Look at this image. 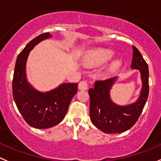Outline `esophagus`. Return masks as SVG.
Returning <instances> with one entry per match:
<instances>
[{
    "mask_svg": "<svg viewBox=\"0 0 161 161\" xmlns=\"http://www.w3.org/2000/svg\"><path fill=\"white\" fill-rule=\"evenodd\" d=\"M88 82L86 80H82L79 83V85H78V88L80 90H86L88 89Z\"/></svg>",
    "mask_w": 161,
    "mask_h": 161,
    "instance_id": "obj_1",
    "label": "esophagus"
}]
</instances>
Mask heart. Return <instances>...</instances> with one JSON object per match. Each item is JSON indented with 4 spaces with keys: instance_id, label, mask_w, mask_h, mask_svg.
I'll list each match as a JSON object with an SVG mask.
<instances>
[{
    "instance_id": "1",
    "label": "heart",
    "mask_w": 161,
    "mask_h": 161,
    "mask_svg": "<svg viewBox=\"0 0 161 161\" xmlns=\"http://www.w3.org/2000/svg\"><path fill=\"white\" fill-rule=\"evenodd\" d=\"M114 55L113 52L109 50L105 49H99V50L91 51L85 59V64L87 66H99L106 63L109 61ZM121 66V62L119 60H115L112 62V63L109 65L107 69V73L108 74L115 72L119 67Z\"/></svg>"
}]
</instances>
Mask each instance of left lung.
Returning <instances> with one entry per match:
<instances>
[{
	"label": "left lung",
	"mask_w": 161,
	"mask_h": 161,
	"mask_svg": "<svg viewBox=\"0 0 161 161\" xmlns=\"http://www.w3.org/2000/svg\"><path fill=\"white\" fill-rule=\"evenodd\" d=\"M131 68L140 70L142 80L141 95L137 102L127 106L114 104L110 99V89L115 77L96 80L88 90L90 97V119L93 125L107 134H118L130 129L140 117L149 92L148 67L142 53L133 46Z\"/></svg>",
	"instance_id": "8db88e82"
}]
</instances>
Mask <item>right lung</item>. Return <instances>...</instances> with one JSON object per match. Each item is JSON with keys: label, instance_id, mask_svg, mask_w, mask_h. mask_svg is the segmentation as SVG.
<instances>
[{"label": "right lung", "instance_id": "1", "mask_svg": "<svg viewBox=\"0 0 161 161\" xmlns=\"http://www.w3.org/2000/svg\"><path fill=\"white\" fill-rule=\"evenodd\" d=\"M50 36L49 32H46L27 44L18 55L13 74V95L16 107L26 122L38 129L52 127L62 122L77 92L76 83L62 84L45 93L36 91L27 83L25 66L29 52L36 44Z\"/></svg>", "mask_w": 161, "mask_h": 161}]
</instances>
